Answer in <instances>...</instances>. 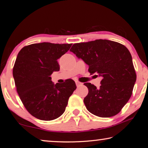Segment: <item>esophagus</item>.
<instances>
[{
    "label": "esophagus",
    "mask_w": 148,
    "mask_h": 148,
    "mask_svg": "<svg viewBox=\"0 0 148 148\" xmlns=\"http://www.w3.org/2000/svg\"><path fill=\"white\" fill-rule=\"evenodd\" d=\"M76 84L77 86H81V85H82L83 84L81 83V82H78V81H76Z\"/></svg>",
    "instance_id": "obj_1"
}]
</instances>
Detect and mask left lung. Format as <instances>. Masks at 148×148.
<instances>
[{
    "mask_svg": "<svg viewBox=\"0 0 148 148\" xmlns=\"http://www.w3.org/2000/svg\"><path fill=\"white\" fill-rule=\"evenodd\" d=\"M70 51L89 65L90 73L102 77L99 88L84 84L89 90L84 100L87 110L101 117L116 116L131 98L136 79L129 49L118 42L99 39L74 44Z\"/></svg>",
    "mask_w": 148,
    "mask_h": 148,
    "instance_id": "obj_1",
    "label": "left lung"
}]
</instances>
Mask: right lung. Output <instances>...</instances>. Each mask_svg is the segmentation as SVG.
Instances as JSON below:
<instances>
[{"label":"right lung","mask_w":148,"mask_h":148,"mask_svg":"<svg viewBox=\"0 0 148 148\" xmlns=\"http://www.w3.org/2000/svg\"><path fill=\"white\" fill-rule=\"evenodd\" d=\"M72 44H33L23 47L13 69L17 92L27 111L37 119L51 121L64 113L76 84L71 79L54 84L50 76L59 71L57 59Z\"/></svg>","instance_id":"obj_1"}]
</instances>
